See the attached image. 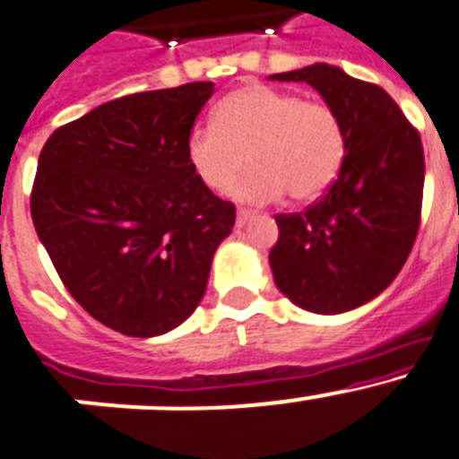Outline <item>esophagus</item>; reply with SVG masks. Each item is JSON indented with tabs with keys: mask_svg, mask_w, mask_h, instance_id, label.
<instances>
[{
	"mask_svg": "<svg viewBox=\"0 0 459 459\" xmlns=\"http://www.w3.org/2000/svg\"><path fill=\"white\" fill-rule=\"evenodd\" d=\"M255 217V212H251V210H238V217H235V224H238V229H242V226L249 224L251 220Z\"/></svg>",
	"mask_w": 459,
	"mask_h": 459,
	"instance_id": "obj_1",
	"label": "esophagus"
}]
</instances>
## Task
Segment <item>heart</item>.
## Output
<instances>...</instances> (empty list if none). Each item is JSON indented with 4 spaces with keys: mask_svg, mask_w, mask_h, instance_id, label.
I'll return each instance as SVG.
<instances>
[{
    "mask_svg": "<svg viewBox=\"0 0 459 459\" xmlns=\"http://www.w3.org/2000/svg\"><path fill=\"white\" fill-rule=\"evenodd\" d=\"M247 155L254 171L235 192L239 201L272 204L288 192L308 204L336 183L345 162V132L327 102L251 84L217 102L212 126L196 127L185 142L189 169L214 194L233 187Z\"/></svg>",
    "mask_w": 459,
    "mask_h": 459,
    "instance_id": "1",
    "label": "heart"
}]
</instances>
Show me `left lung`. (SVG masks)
<instances>
[{
    "mask_svg": "<svg viewBox=\"0 0 459 459\" xmlns=\"http://www.w3.org/2000/svg\"><path fill=\"white\" fill-rule=\"evenodd\" d=\"M307 82L341 118L345 162L304 212L279 214L274 283L320 316L352 311L394 283L414 247L423 201V146L394 98L329 64L270 75Z\"/></svg>",
    "mask_w": 459,
    "mask_h": 459,
    "instance_id": "left-lung-1",
    "label": "left lung"
}]
</instances>
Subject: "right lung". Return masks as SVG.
Wrapping results in <instances>:
<instances>
[{
  "mask_svg": "<svg viewBox=\"0 0 459 459\" xmlns=\"http://www.w3.org/2000/svg\"><path fill=\"white\" fill-rule=\"evenodd\" d=\"M212 82L143 91L52 132L31 220L89 316L134 338L183 325L204 299L235 208L199 183L185 142Z\"/></svg>",
  "mask_w": 459,
  "mask_h": 459,
  "instance_id": "1",
  "label": "right lung"
}]
</instances>
